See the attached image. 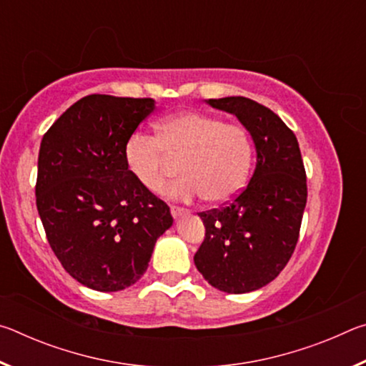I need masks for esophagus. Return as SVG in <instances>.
Returning a JSON list of instances; mask_svg holds the SVG:
<instances>
[{"instance_id":"obj_1","label":"esophagus","mask_w":366,"mask_h":366,"mask_svg":"<svg viewBox=\"0 0 366 366\" xmlns=\"http://www.w3.org/2000/svg\"><path fill=\"white\" fill-rule=\"evenodd\" d=\"M171 214L174 216V219H179V218H181V216L189 214V212H187V209L179 208V207H171Z\"/></svg>"}]
</instances>
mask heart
Listing matches in <instances>:
<instances>
[{
	"label": "heart",
	"mask_w": 366,
	"mask_h": 366,
	"mask_svg": "<svg viewBox=\"0 0 366 366\" xmlns=\"http://www.w3.org/2000/svg\"><path fill=\"white\" fill-rule=\"evenodd\" d=\"M157 139L145 134L129 137L126 164L142 187L152 194L164 189L169 159H181L182 177L171 185L168 197L192 202L207 197L214 205L234 200L249 181L252 140L245 127L224 122L200 111H181L163 117Z\"/></svg>",
	"instance_id": "1"
}]
</instances>
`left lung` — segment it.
I'll list each match as a JSON object with an SVG mask.
<instances>
[{
	"instance_id": "left-lung-1",
	"label": "left lung",
	"mask_w": 366,
	"mask_h": 366,
	"mask_svg": "<svg viewBox=\"0 0 366 366\" xmlns=\"http://www.w3.org/2000/svg\"><path fill=\"white\" fill-rule=\"evenodd\" d=\"M205 102L237 117L255 145L257 164L234 202L200 213L207 234L194 262L218 290L253 292L280 274L299 239L307 205L299 142L280 116L250 98Z\"/></svg>"
}]
</instances>
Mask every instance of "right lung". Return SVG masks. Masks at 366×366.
I'll return each instance as SVG.
<instances>
[{"mask_svg": "<svg viewBox=\"0 0 366 366\" xmlns=\"http://www.w3.org/2000/svg\"><path fill=\"white\" fill-rule=\"evenodd\" d=\"M153 98L89 95L43 135L36 209L54 255L98 292L137 282L154 244L172 226L169 207L142 187L124 158Z\"/></svg>", "mask_w": 366, "mask_h": 366, "instance_id": "add662e5", "label": "right lung"}]
</instances>
